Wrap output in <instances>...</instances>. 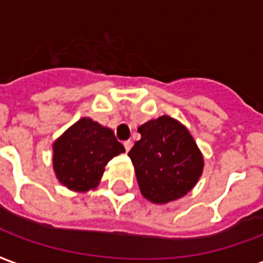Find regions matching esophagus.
Listing matches in <instances>:
<instances>
[{"label":"esophagus","instance_id":"esophagus-1","mask_svg":"<svg viewBox=\"0 0 263 263\" xmlns=\"http://www.w3.org/2000/svg\"><path fill=\"white\" fill-rule=\"evenodd\" d=\"M123 144H124V148H126V151H130V148L133 147V141H132V140H126Z\"/></svg>","mask_w":263,"mask_h":263}]
</instances>
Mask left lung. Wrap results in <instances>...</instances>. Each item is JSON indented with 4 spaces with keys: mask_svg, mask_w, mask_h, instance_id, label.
Listing matches in <instances>:
<instances>
[{
    "mask_svg": "<svg viewBox=\"0 0 263 263\" xmlns=\"http://www.w3.org/2000/svg\"><path fill=\"white\" fill-rule=\"evenodd\" d=\"M137 132L141 139L129 157L141 195L161 204L186 195L203 170V157L191 133L170 116L150 120Z\"/></svg>",
    "mask_w": 263,
    "mask_h": 263,
    "instance_id": "obj_1",
    "label": "left lung"
}]
</instances>
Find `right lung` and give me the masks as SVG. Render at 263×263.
I'll return each mask as SVG.
<instances>
[{
  "instance_id": "obj_1",
  "label": "right lung",
  "mask_w": 263,
  "mask_h": 263,
  "mask_svg": "<svg viewBox=\"0 0 263 263\" xmlns=\"http://www.w3.org/2000/svg\"><path fill=\"white\" fill-rule=\"evenodd\" d=\"M53 166L59 181L71 191L97 187L105 165L124 153L115 133L89 118H82L53 144Z\"/></svg>"
}]
</instances>
